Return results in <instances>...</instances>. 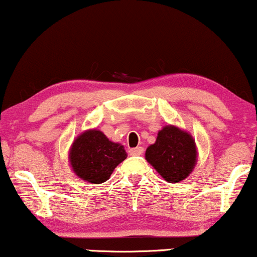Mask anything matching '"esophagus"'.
I'll use <instances>...</instances> for the list:
<instances>
[{
    "instance_id": "1",
    "label": "esophagus",
    "mask_w": 257,
    "mask_h": 257,
    "mask_svg": "<svg viewBox=\"0 0 257 257\" xmlns=\"http://www.w3.org/2000/svg\"><path fill=\"white\" fill-rule=\"evenodd\" d=\"M144 153V148L142 147H136V148H132L129 151V154L133 155V157H138V155H141Z\"/></svg>"
}]
</instances>
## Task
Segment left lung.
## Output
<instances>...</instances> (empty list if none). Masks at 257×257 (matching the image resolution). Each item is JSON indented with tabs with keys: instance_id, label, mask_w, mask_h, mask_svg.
I'll return each instance as SVG.
<instances>
[{
	"instance_id": "obj_1",
	"label": "left lung",
	"mask_w": 257,
	"mask_h": 257,
	"mask_svg": "<svg viewBox=\"0 0 257 257\" xmlns=\"http://www.w3.org/2000/svg\"><path fill=\"white\" fill-rule=\"evenodd\" d=\"M146 160L168 183L184 180L197 162V148L192 135L178 126H164L158 133L155 144L146 151Z\"/></svg>"
}]
</instances>
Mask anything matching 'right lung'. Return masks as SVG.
Returning <instances> with one entry per match:
<instances>
[{"label":"right lung","instance_id":"1","mask_svg":"<svg viewBox=\"0 0 257 257\" xmlns=\"http://www.w3.org/2000/svg\"><path fill=\"white\" fill-rule=\"evenodd\" d=\"M70 164L80 179L102 184L126 158L124 147L110 141L97 129H90L74 140L70 149Z\"/></svg>","mask_w":257,"mask_h":257}]
</instances>
